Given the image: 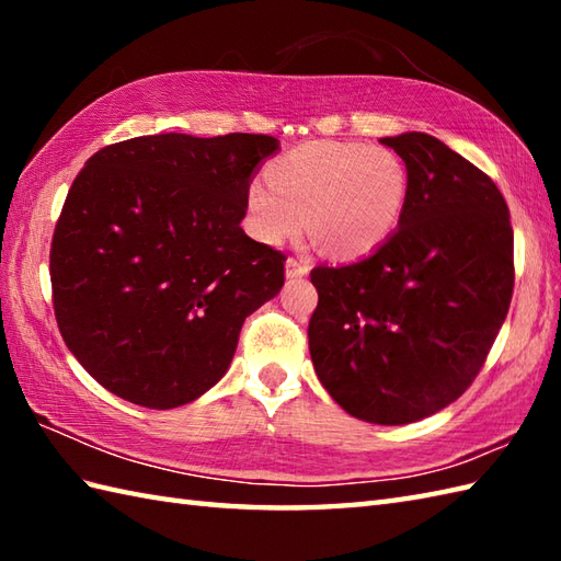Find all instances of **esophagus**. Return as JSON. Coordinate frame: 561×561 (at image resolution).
I'll return each instance as SVG.
<instances>
[{
  "label": "esophagus",
  "instance_id": "34e87169",
  "mask_svg": "<svg viewBox=\"0 0 561 561\" xmlns=\"http://www.w3.org/2000/svg\"><path fill=\"white\" fill-rule=\"evenodd\" d=\"M284 267H287V279H301L308 272H311V267H308L304 260H296V257H289L287 262H284Z\"/></svg>",
  "mask_w": 561,
  "mask_h": 561
}]
</instances>
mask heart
<instances>
[{
    "label": "heart",
    "instance_id": "heart-1",
    "mask_svg": "<svg viewBox=\"0 0 561 561\" xmlns=\"http://www.w3.org/2000/svg\"><path fill=\"white\" fill-rule=\"evenodd\" d=\"M267 183L248 185V226L277 245L308 229L332 255L354 257L390 236L408 202V169L396 151L356 141H308L274 161Z\"/></svg>",
    "mask_w": 561,
    "mask_h": 561
}]
</instances>
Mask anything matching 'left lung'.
I'll use <instances>...</instances> for the list:
<instances>
[{
  "instance_id": "1",
  "label": "left lung",
  "mask_w": 561,
  "mask_h": 561,
  "mask_svg": "<svg viewBox=\"0 0 561 561\" xmlns=\"http://www.w3.org/2000/svg\"><path fill=\"white\" fill-rule=\"evenodd\" d=\"M408 169L398 229L371 255L311 272L308 350L356 420L398 426L458 400L514 294V229L490 175L424 133L383 137Z\"/></svg>"
}]
</instances>
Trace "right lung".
Listing matches in <instances>:
<instances>
[{
  "label": "right lung",
  "instance_id": "1",
  "mask_svg": "<svg viewBox=\"0 0 561 561\" xmlns=\"http://www.w3.org/2000/svg\"><path fill=\"white\" fill-rule=\"evenodd\" d=\"M267 135H149L93 153L50 250L59 332L113 396L197 400L229 371L243 320L284 287V255L245 236Z\"/></svg>",
  "mask_w": 561,
  "mask_h": 561
}]
</instances>
